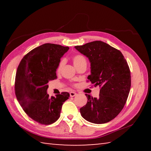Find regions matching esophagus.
<instances>
[{"mask_svg":"<svg viewBox=\"0 0 151 151\" xmlns=\"http://www.w3.org/2000/svg\"><path fill=\"white\" fill-rule=\"evenodd\" d=\"M76 93H75V92L72 91V92H70V97H73V96H76Z\"/></svg>","mask_w":151,"mask_h":151,"instance_id":"obj_1","label":"esophagus"}]
</instances>
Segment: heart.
<instances>
[{
	"label": "heart",
	"instance_id": "obj_1",
	"mask_svg": "<svg viewBox=\"0 0 151 151\" xmlns=\"http://www.w3.org/2000/svg\"><path fill=\"white\" fill-rule=\"evenodd\" d=\"M73 60V64H74V65H75V67L79 66L83 63H86V60L85 59V58L83 56H82L81 55H76L75 56H74ZM64 63H65V60H64L63 59L60 61V63H59V64H58V65L57 66V72H60L61 68H62L63 66L64 65Z\"/></svg>",
	"mask_w": 151,
	"mask_h": 151
}]
</instances>
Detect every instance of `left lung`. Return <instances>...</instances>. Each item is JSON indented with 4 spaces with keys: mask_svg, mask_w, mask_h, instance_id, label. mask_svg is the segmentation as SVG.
Returning a JSON list of instances; mask_svg holds the SVG:
<instances>
[{
    "mask_svg": "<svg viewBox=\"0 0 151 151\" xmlns=\"http://www.w3.org/2000/svg\"><path fill=\"white\" fill-rule=\"evenodd\" d=\"M75 48L88 58V79L101 88L98 98L85 94L88 101L80 109L81 116L94 124L111 121L123 109L131 89V72L126 59L121 51L100 40Z\"/></svg>",
    "mask_w": 151,
    "mask_h": 151,
    "instance_id": "obj_1",
    "label": "left lung"
}]
</instances>
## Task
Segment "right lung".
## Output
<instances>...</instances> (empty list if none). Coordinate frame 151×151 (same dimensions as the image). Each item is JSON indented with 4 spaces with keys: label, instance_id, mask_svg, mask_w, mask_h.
Segmentation results:
<instances>
[{
    "label": "right lung",
    "instance_id": "1",
    "mask_svg": "<svg viewBox=\"0 0 151 151\" xmlns=\"http://www.w3.org/2000/svg\"><path fill=\"white\" fill-rule=\"evenodd\" d=\"M68 47L46 43L27 54L18 66L15 94L22 109L34 121L43 124L54 123L60 115L66 92L49 97L48 83L57 78L56 71Z\"/></svg>",
    "mask_w": 151,
    "mask_h": 151
}]
</instances>
